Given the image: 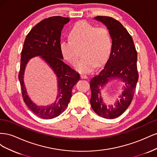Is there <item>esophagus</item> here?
<instances>
[{"label": "esophagus", "instance_id": "obj_1", "mask_svg": "<svg viewBox=\"0 0 157 157\" xmlns=\"http://www.w3.org/2000/svg\"><path fill=\"white\" fill-rule=\"evenodd\" d=\"M80 78H82V79H86V78H88V77L86 75L82 74V75H80Z\"/></svg>", "mask_w": 157, "mask_h": 157}]
</instances>
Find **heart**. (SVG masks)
Returning <instances> with one entry per match:
<instances>
[{
  "mask_svg": "<svg viewBox=\"0 0 157 157\" xmlns=\"http://www.w3.org/2000/svg\"><path fill=\"white\" fill-rule=\"evenodd\" d=\"M69 40H62L59 49L63 58L71 65L78 59V50L83 58L76 66L80 72L90 73L105 63L110 56L112 39L109 30L97 27L85 21H80L69 32Z\"/></svg>",
  "mask_w": 157,
  "mask_h": 157,
  "instance_id": "obj_1",
  "label": "heart"
}]
</instances>
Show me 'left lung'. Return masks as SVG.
I'll return each mask as SVG.
<instances>
[{"label": "left lung", "instance_id": "8db88e82", "mask_svg": "<svg viewBox=\"0 0 157 157\" xmlns=\"http://www.w3.org/2000/svg\"><path fill=\"white\" fill-rule=\"evenodd\" d=\"M109 30L112 39L110 56L104 69L90 80L92 96L90 103L94 111L105 118H114L124 113L134 97L138 80L137 68V51L131 35L121 23L109 16H96ZM120 78L125 83V90L115 107L107 108L99 96L100 89L112 78Z\"/></svg>", "mask_w": 157, "mask_h": 157}]
</instances>
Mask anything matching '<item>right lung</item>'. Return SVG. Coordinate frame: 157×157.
<instances>
[{
    "instance_id": "1",
    "label": "right lung",
    "mask_w": 157,
    "mask_h": 157,
    "mask_svg": "<svg viewBox=\"0 0 157 157\" xmlns=\"http://www.w3.org/2000/svg\"><path fill=\"white\" fill-rule=\"evenodd\" d=\"M68 17L53 16L45 18L33 27L28 33L21 53L20 69L18 78L21 84L23 99L30 110L44 119L59 116L67 108L71 98V91L80 79V75L62 59L59 43L63 25L69 22ZM40 55L54 71L58 77L59 94L55 103L50 106L39 107L28 97L23 83L22 75L28 60Z\"/></svg>"
}]
</instances>
